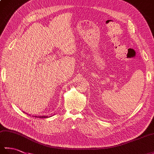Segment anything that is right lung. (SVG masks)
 <instances>
[{"instance_id":"right-lung-1","label":"right lung","mask_w":154,"mask_h":154,"mask_svg":"<svg viewBox=\"0 0 154 154\" xmlns=\"http://www.w3.org/2000/svg\"><path fill=\"white\" fill-rule=\"evenodd\" d=\"M35 117H38V116H35ZM39 118H42V119H44V118H48V116H38Z\"/></svg>"}]
</instances>
